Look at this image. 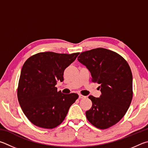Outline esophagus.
<instances>
[{
  "label": "esophagus",
  "instance_id": "1",
  "mask_svg": "<svg viewBox=\"0 0 148 148\" xmlns=\"http://www.w3.org/2000/svg\"><path fill=\"white\" fill-rule=\"evenodd\" d=\"M79 97L80 98V99H83V98H85L86 97L84 96V95H81V94H79Z\"/></svg>",
  "mask_w": 148,
  "mask_h": 148
}]
</instances>
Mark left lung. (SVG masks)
<instances>
[{"label": "left lung", "mask_w": 148, "mask_h": 148, "mask_svg": "<svg viewBox=\"0 0 148 148\" xmlns=\"http://www.w3.org/2000/svg\"><path fill=\"white\" fill-rule=\"evenodd\" d=\"M77 59L89 70L92 81L100 84L101 92L99 97H88L92 106L86 112L88 120L101 129L115 125L125 114L133 98V75L128 63L104 48L83 52Z\"/></svg>", "instance_id": "1"}]
</instances>
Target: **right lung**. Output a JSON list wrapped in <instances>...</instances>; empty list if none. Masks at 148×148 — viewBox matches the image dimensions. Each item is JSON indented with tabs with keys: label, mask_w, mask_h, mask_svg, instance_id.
<instances>
[{
	"label": "right lung",
	"mask_w": 148,
	"mask_h": 148,
	"mask_svg": "<svg viewBox=\"0 0 148 148\" xmlns=\"http://www.w3.org/2000/svg\"><path fill=\"white\" fill-rule=\"evenodd\" d=\"M79 54L40 53L30 56L23 64L17 98L23 112L34 125L53 129L64 120L79 95L62 94L57 91L55 85L64 81L65 69Z\"/></svg>",
	"instance_id": "obj_1"
}]
</instances>
